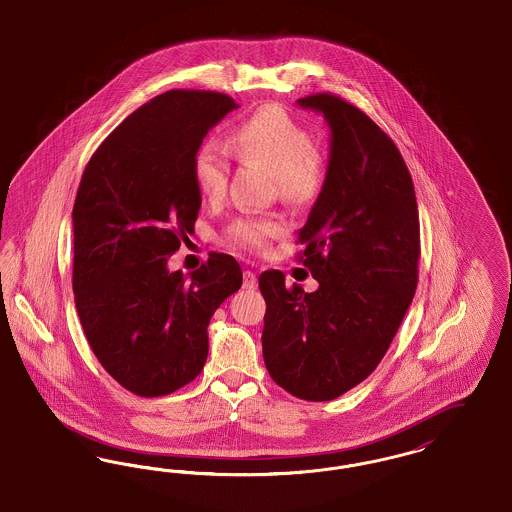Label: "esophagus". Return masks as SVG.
Here are the masks:
<instances>
[{"label": "esophagus", "mask_w": 512, "mask_h": 512, "mask_svg": "<svg viewBox=\"0 0 512 512\" xmlns=\"http://www.w3.org/2000/svg\"><path fill=\"white\" fill-rule=\"evenodd\" d=\"M258 287V277L254 271H245V279H243V289L254 290Z\"/></svg>", "instance_id": "obj_1"}]
</instances>
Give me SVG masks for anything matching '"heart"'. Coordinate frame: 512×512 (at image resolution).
I'll use <instances>...</instances> for the list:
<instances>
[{
    "mask_svg": "<svg viewBox=\"0 0 512 512\" xmlns=\"http://www.w3.org/2000/svg\"><path fill=\"white\" fill-rule=\"evenodd\" d=\"M229 151L266 166L279 195L289 202H312L323 189L325 172L312 132L281 105H266L237 124L229 135ZM191 172L204 199L218 200L225 193L229 160L214 141L195 151ZM283 233L285 222L277 216H241L227 225L223 239L237 248L264 252Z\"/></svg>",
    "mask_w": 512,
    "mask_h": 512,
    "instance_id": "1",
    "label": "heart"
}]
</instances>
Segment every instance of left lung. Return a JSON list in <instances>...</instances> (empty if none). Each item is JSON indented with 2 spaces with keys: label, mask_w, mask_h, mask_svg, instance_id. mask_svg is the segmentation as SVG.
<instances>
[{
  "label": "left lung",
  "mask_w": 512,
  "mask_h": 512,
  "mask_svg": "<svg viewBox=\"0 0 512 512\" xmlns=\"http://www.w3.org/2000/svg\"><path fill=\"white\" fill-rule=\"evenodd\" d=\"M323 112L331 156L323 189L298 233V262L319 289L260 275L262 350L269 377L289 394L331 401L377 369L419 283L421 227L413 179L398 147L333 93L298 99Z\"/></svg>",
  "instance_id": "1"
}]
</instances>
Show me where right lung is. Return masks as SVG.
I'll use <instances>...</instances> for the list:
<instances>
[{
	"instance_id": "right-lung-1",
	"label": "right lung",
	"mask_w": 512,
	"mask_h": 512,
	"mask_svg": "<svg viewBox=\"0 0 512 512\" xmlns=\"http://www.w3.org/2000/svg\"><path fill=\"white\" fill-rule=\"evenodd\" d=\"M237 103L216 91L170 89L132 112L89 158L74 208L72 289L103 369L141 398L197 378L210 317L243 285L229 254L189 275L168 271L195 233L200 193L191 164L204 135Z\"/></svg>"
}]
</instances>
